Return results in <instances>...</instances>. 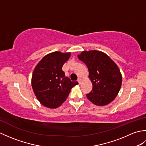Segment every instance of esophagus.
I'll list each match as a JSON object with an SVG mask.
<instances>
[{"instance_id":"1","label":"esophagus","mask_w":146,"mask_h":146,"mask_svg":"<svg viewBox=\"0 0 146 146\" xmlns=\"http://www.w3.org/2000/svg\"><path fill=\"white\" fill-rule=\"evenodd\" d=\"M82 79L81 78H78V83H79V84L80 85V84H81V83H82Z\"/></svg>"}]
</instances>
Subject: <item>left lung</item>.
I'll list each match as a JSON object with an SVG mask.
<instances>
[{
    "label": "left lung",
    "mask_w": 146,
    "mask_h": 146,
    "mask_svg": "<svg viewBox=\"0 0 146 146\" xmlns=\"http://www.w3.org/2000/svg\"><path fill=\"white\" fill-rule=\"evenodd\" d=\"M78 58L87 66L93 85L92 90L86 97L98 106L111 103L122 85V74L117 65L107 54L97 50L83 51Z\"/></svg>",
    "instance_id": "obj_1"
}]
</instances>
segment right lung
Listing matches in <instances>:
<instances>
[{
    "mask_svg": "<svg viewBox=\"0 0 146 146\" xmlns=\"http://www.w3.org/2000/svg\"><path fill=\"white\" fill-rule=\"evenodd\" d=\"M71 52L54 51L43 57L34 70L31 85L37 99L44 107L56 108L64 103L71 89L78 85L65 76L63 64Z\"/></svg>",
    "mask_w": 146,
    "mask_h": 146,
    "instance_id": "1",
    "label": "right lung"
}]
</instances>
